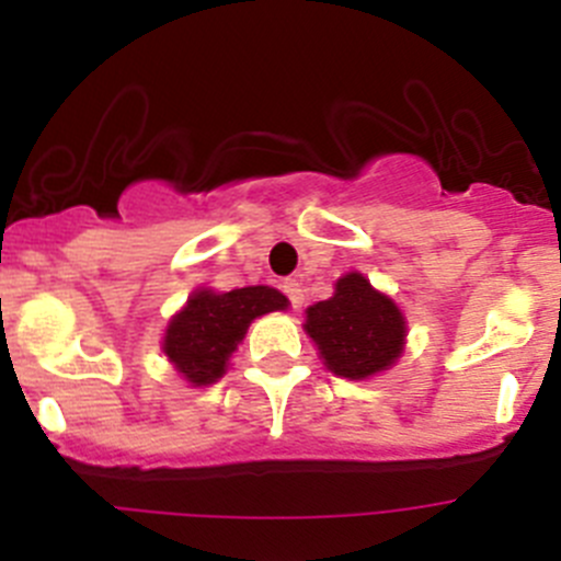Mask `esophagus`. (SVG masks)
<instances>
[{"mask_svg": "<svg viewBox=\"0 0 561 561\" xmlns=\"http://www.w3.org/2000/svg\"><path fill=\"white\" fill-rule=\"evenodd\" d=\"M282 293H285V296L290 298V304L296 309L304 304V287H301V282H298V279H285V282H282Z\"/></svg>", "mask_w": 561, "mask_h": 561, "instance_id": "esophagus-1", "label": "esophagus"}]
</instances>
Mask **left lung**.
<instances>
[{"instance_id":"obj_1","label":"left lung","mask_w":561,"mask_h":561,"mask_svg":"<svg viewBox=\"0 0 561 561\" xmlns=\"http://www.w3.org/2000/svg\"><path fill=\"white\" fill-rule=\"evenodd\" d=\"M304 331L328 371L344 380H369L404 353L407 317L360 271H350L339 276L328 301L307 309Z\"/></svg>"}]
</instances>
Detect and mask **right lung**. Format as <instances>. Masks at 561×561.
I'll use <instances>...</instances> for the list:
<instances>
[{"label":"right lung","instance_id":"obj_1","mask_svg":"<svg viewBox=\"0 0 561 561\" xmlns=\"http://www.w3.org/2000/svg\"><path fill=\"white\" fill-rule=\"evenodd\" d=\"M287 307V296L268 285L236 287L228 293L201 287L168 322L162 353L192 388L214 386L228 371L252 320L285 312Z\"/></svg>","mask_w":561,"mask_h":561}]
</instances>
